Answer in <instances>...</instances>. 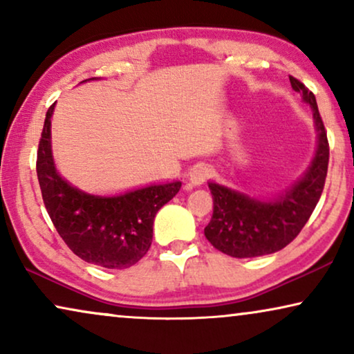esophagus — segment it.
Masks as SVG:
<instances>
[{
  "label": "esophagus",
  "mask_w": 354,
  "mask_h": 354,
  "mask_svg": "<svg viewBox=\"0 0 354 354\" xmlns=\"http://www.w3.org/2000/svg\"><path fill=\"white\" fill-rule=\"evenodd\" d=\"M209 176L211 171L206 166H196L190 172V176H188V183H190L192 187H201Z\"/></svg>",
  "instance_id": "obj_1"
}]
</instances>
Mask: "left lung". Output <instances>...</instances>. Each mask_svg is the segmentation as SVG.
Listing matches in <instances>:
<instances>
[{
	"mask_svg": "<svg viewBox=\"0 0 354 354\" xmlns=\"http://www.w3.org/2000/svg\"><path fill=\"white\" fill-rule=\"evenodd\" d=\"M290 84L313 109L316 149L301 176L287 188L270 195L253 196L209 180L212 217L205 235L216 250L232 258H256L285 248L311 217L326 183L328 142L319 114L316 96L293 77Z\"/></svg>",
	"mask_w": 354,
	"mask_h": 354,
	"instance_id": "8db88e82",
	"label": "left lung"
}]
</instances>
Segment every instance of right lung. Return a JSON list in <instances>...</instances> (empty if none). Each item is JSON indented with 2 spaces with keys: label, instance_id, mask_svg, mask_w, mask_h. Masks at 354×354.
Masks as SVG:
<instances>
[{
  "label": "right lung",
  "instance_id": "right-lung-1",
  "mask_svg": "<svg viewBox=\"0 0 354 354\" xmlns=\"http://www.w3.org/2000/svg\"><path fill=\"white\" fill-rule=\"evenodd\" d=\"M100 80L98 77L84 80ZM48 109L37 153V176L43 203L66 245L86 263L106 269H127L147 254L156 212L180 190L182 182H161L115 195H96L72 185L57 171L51 147Z\"/></svg>",
  "mask_w": 354,
  "mask_h": 354
}]
</instances>
